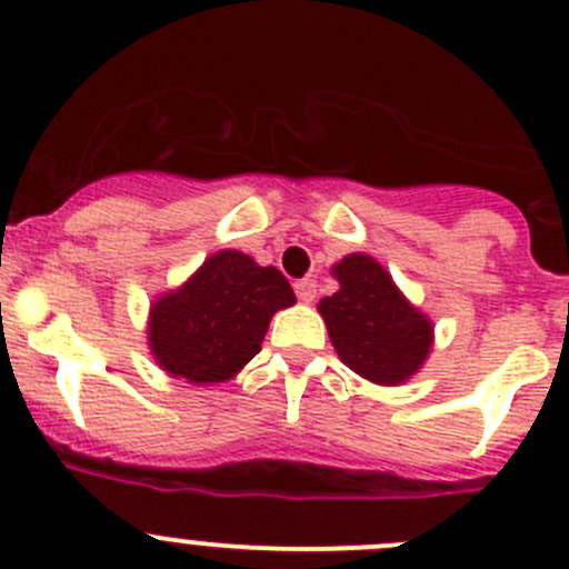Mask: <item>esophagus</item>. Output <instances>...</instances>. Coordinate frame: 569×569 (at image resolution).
I'll return each mask as SVG.
<instances>
[{
    "label": "esophagus",
    "mask_w": 569,
    "mask_h": 569,
    "mask_svg": "<svg viewBox=\"0 0 569 569\" xmlns=\"http://www.w3.org/2000/svg\"><path fill=\"white\" fill-rule=\"evenodd\" d=\"M295 291H297V297H300L302 302H313V297H317V280H313V278L297 280Z\"/></svg>",
    "instance_id": "esophagus-1"
}]
</instances>
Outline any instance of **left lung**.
I'll use <instances>...</instances> for the list:
<instances>
[{"mask_svg": "<svg viewBox=\"0 0 569 569\" xmlns=\"http://www.w3.org/2000/svg\"><path fill=\"white\" fill-rule=\"evenodd\" d=\"M332 274L341 289L319 302V313L338 358L377 386L410 380L432 349V321L405 300L371 256H343Z\"/></svg>", "mask_w": 569, "mask_h": 569, "instance_id": "obj_1", "label": "left lung"}]
</instances>
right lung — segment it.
Wrapping results in <instances>:
<instances>
[{
	"instance_id": "1",
	"label": "right lung",
	"mask_w": 569,
	"mask_h": 569,
	"mask_svg": "<svg viewBox=\"0 0 569 569\" xmlns=\"http://www.w3.org/2000/svg\"><path fill=\"white\" fill-rule=\"evenodd\" d=\"M289 280L239 250H220L151 306L148 347L170 377L226 382L261 352L269 319L295 306Z\"/></svg>"
}]
</instances>
